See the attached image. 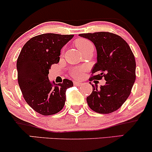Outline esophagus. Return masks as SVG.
I'll list each match as a JSON object with an SVG mask.
<instances>
[{
	"label": "esophagus",
	"mask_w": 152,
	"mask_h": 152,
	"mask_svg": "<svg viewBox=\"0 0 152 152\" xmlns=\"http://www.w3.org/2000/svg\"><path fill=\"white\" fill-rule=\"evenodd\" d=\"M74 84L76 86H80L82 85V83L80 81H74Z\"/></svg>",
	"instance_id": "34e87169"
}]
</instances>
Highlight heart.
<instances>
[{
	"label": "heart",
	"mask_w": 152,
	"mask_h": 152,
	"mask_svg": "<svg viewBox=\"0 0 152 152\" xmlns=\"http://www.w3.org/2000/svg\"><path fill=\"white\" fill-rule=\"evenodd\" d=\"M76 46L79 49L81 53H83L85 50L89 49V48H94V46L91 42H90L88 40L84 39V38H79L75 43ZM85 71L84 67H77L73 69L71 72V75L74 78H79Z\"/></svg>",
	"instance_id": "b5f03b06"
}]
</instances>
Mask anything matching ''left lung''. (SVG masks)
Listing matches in <instances>:
<instances>
[{
    "instance_id": "1",
    "label": "left lung",
    "mask_w": 152,
    "mask_h": 152,
    "mask_svg": "<svg viewBox=\"0 0 152 152\" xmlns=\"http://www.w3.org/2000/svg\"><path fill=\"white\" fill-rule=\"evenodd\" d=\"M94 43L97 62L92 69L94 74L89 81L101 80L106 84L93 86L86 98L88 105L95 112L110 114L119 109L130 95L136 79L135 58L129 46L118 35L109 32L79 34Z\"/></svg>"
}]
</instances>
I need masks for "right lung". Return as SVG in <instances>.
Instances as JSON below:
<instances>
[{
  "instance_id": "1",
  "label": "right lung",
  "mask_w": 152,
  "mask_h": 152,
  "mask_svg": "<svg viewBox=\"0 0 152 152\" xmlns=\"http://www.w3.org/2000/svg\"><path fill=\"white\" fill-rule=\"evenodd\" d=\"M74 35L44 34L28 41L17 60L18 81L26 103L38 114L49 116L59 112L66 102L71 80L55 83L48 79L52 64H58L61 50Z\"/></svg>"
}]
</instances>
